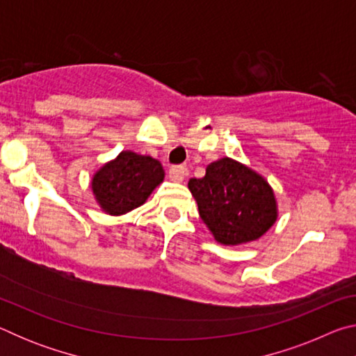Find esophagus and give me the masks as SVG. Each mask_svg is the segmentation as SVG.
Listing matches in <instances>:
<instances>
[{
	"instance_id": "34e87169",
	"label": "esophagus",
	"mask_w": 356,
	"mask_h": 356,
	"mask_svg": "<svg viewBox=\"0 0 356 356\" xmlns=\"http://www.w3.org/2000/svg\"><path fill=\"white\" fill-rule=\"evenodd\" d=\"M186 176H188V170L185 166H172L170 170V179L174 182H182Z\"/></svg>"
}]
</instances>
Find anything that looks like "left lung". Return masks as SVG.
<instances>
[{"instance_id": "8db88e82", "label": "left lung", "mask_w": 356, "mask_h": 356, "mask_svg": "<svg viewBox=\"0 0 356 356\" xmlns=\"http://www.w3.org/2000/svg\"><path fill=\"white\" fill-rule=\"evenodd\" d=\"M188 188L197 202L201 220L222 245L252 242L276 220L270 185L231 159L209 165L202 179H190Z\"/></svg>"}]
</instances>
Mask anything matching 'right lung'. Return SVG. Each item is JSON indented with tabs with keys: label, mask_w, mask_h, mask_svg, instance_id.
<instances>
[{
	"label": "right lung",
	"mask_w": 356,
	"mask_h": 356,
	"mask_svg": "<svg viewBox=\"0 0 356 356\" xmlns=\"http://www.w3.org/2000/svg\"><path fill=\"white\" fill-rule=\"evenodd\" d=\"M163 177L159 160L124 150L95 174L92 191L105 212L122 215L144 204Z\"/></svg>",
	"instance_id": "right-lung-1"
}]
</instances>
